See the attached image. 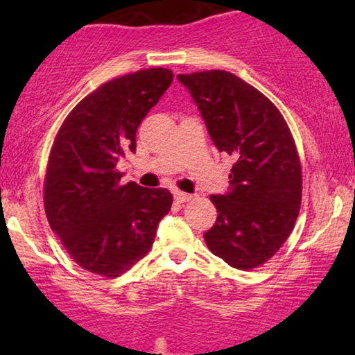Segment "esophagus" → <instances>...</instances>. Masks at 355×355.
Segmentation results:
<instances>
[{
    "label": "esophagus",
    "mask_w": 355,
    "mask_h": 355,
    "mask_svg": "<svg viewBox=\"0 0 355 355\" xmlns=\"http://www.w3.org/2000/svg\"><path fill=\"white\" fill-rule=\"evenodd\" d=\"M173 197L175 200H177L178 203H185L191 200V195L190 193H185V191H180V190H175L173 191Z\"/></svg>",
    "instance_id": "1"
}]
</instances>
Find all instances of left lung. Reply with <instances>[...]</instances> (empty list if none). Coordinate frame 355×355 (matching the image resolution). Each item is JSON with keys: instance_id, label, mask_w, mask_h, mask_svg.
Wrapping results in <instances>:
<instances>
[{"instance_id": "1", "label": "left lung", "mask_w": 355, "mask_h": 355, "mask_svg": "<svg viewBox=\"0 0 355 355\" xmlns=\"http://www.w3.org/2000/svg\"><path fill=\"white\" fill-rule=\"evenodd\" d=\"M200 110L218 152L235 160L225 195H211L218 217L203 234L230 267L250 270L284 245L302 202V172L291 130L277 107L234 73L178 75Z\"/></svg>"}]
</instances>
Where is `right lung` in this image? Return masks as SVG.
Segmentation results:
<instances>
[{
  "mask_svg": "<svg viewBox=\"0 0 355 355\" xmlns=\"http://www.w3.org/2000/svg\"><path fill=\"white\" fill-rule=\"evenodd\" d=\"M173 73L146 68L107 81L71 110L53 144L44 177V211L71 259L108 279L152 247L173 197L166 189L121 183L115 166L135 152L137 128Z\"/></svg>",
  "mask_w": 355,
  "mask_h": 355,
  "instance_id": "1",
  "label": "right lung"
}]
</instances>
